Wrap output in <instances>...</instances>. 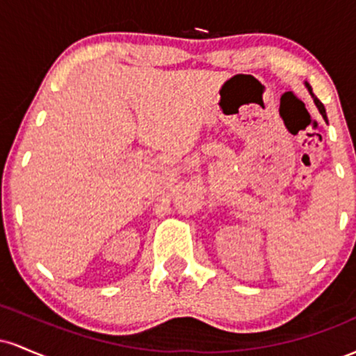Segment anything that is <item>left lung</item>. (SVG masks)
Instances as JSON below:
<instances>
[{"instance_id":"left-lung-1","label":"left lung","mask_w":356,"mask_h":356,"mask_svg":"<svg viewBox=\"0 0 356 356\" xmlns=\"http://www.w3.org/2000/svg\"><path fill=\"white\" fill-rule=\"evenodd\" d=\"M306 87H308L309 93H312V95H313V90H312V87H309L308 83H306ZM313 99H314V104H316V107H318V110H320V113L323 115V118H325V120H326V112H325V107H323V104H321V102L318 100L316 97H314V95H313Z\"/></svg>"}]
</instances>
